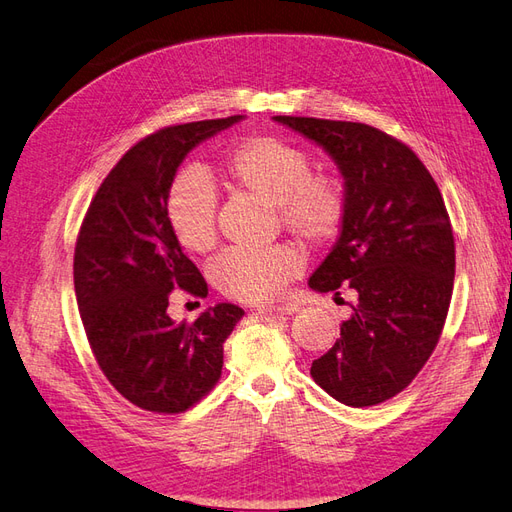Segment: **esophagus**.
<instances>
[{"mask_svg":"<svg viewBox=\"0 0 512 512\" xmlns=\"http://www.w3.org/2000/svg\"><path fill=\"white\" fill-rule=\"evenodd\" d=\"M260 314H295L299 312V306L293 301H284V303H275V306H267V308H260Z\"/></svg>","mask_w":512,"mask_h":512,"instance_id":"obj_1","label":"esophagus"}]
</instances>
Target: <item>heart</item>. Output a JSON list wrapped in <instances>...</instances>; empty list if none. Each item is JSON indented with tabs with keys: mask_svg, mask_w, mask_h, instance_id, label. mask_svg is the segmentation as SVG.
<instances>
[{
	"mask_svg": "<svg viewBox=\"0 0 512 512\" xmlns=\"http://www.w3.org/2000/svg\"><path fill=\"white\" fill-rule=\"evenodd\" d=\"M228 181L265 202L278 204L282 224L310 243H323L338 232L347 198L340 181L310 176V157L278 137L256 135L234 146L224 159ZM217 196L209 178L189 172L168 196V224L176 241L193 254L215 245ZM303 269L293 245L265 250H228L211 265V280L224 295L239 301L278 297Z\"/></svg>",
	"mask_w": 512,
	"mask_h": 512,
	"instance_id": "heart-1",
	"label": "heart"
}]
</instances>
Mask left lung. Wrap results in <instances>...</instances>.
Instances as JSON below:
<instances>
[{
    "instance_id": "1",
    "label": "left lung",
    "mask_w": 512,
    "mask_h": 512,
    "mask_svg": "<svg viewBox=\"0 0 512 512\" xmlns=\"http://www.w3.org/2000/svg\"><path fill=\"white\" fill-rule=\"evenodd\" d=\"M323 148L342 176L340 237L308 286H349L357 306L310 375L338 403L370 407L403 392L431 357L454 284L444 198L411 148L362 122L273 116Z\"/></svg>"
}]
</instances>
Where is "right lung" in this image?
I'll use <instances>...</instances> for the list:
<instances>
[{
	"label": "right lung",
	"mask_w": 512,
	"mask_h": 512,
	"mask_svg": "<svg viewBox=\"0 0 512 512\" xmlns=\"http://www.w3.org/2000/svg\"><path fill=\"white\" fill-rule=\"evenodd\" d=\"M245 116L161 129L137 142L96 191L75 247V295L103 375L133 405L181 413L222 375L224 342L243 310L206 308L191 325L168 314L170 293L206 297L198 267L168 224L174 176L193 148Z\"/></svg>",
	"instance_id": "obj_1"
}]
</instances>
